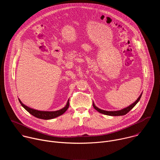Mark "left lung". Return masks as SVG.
Returning a JSON list of instances; mask_svg holds the SVG:
<instances>
[{
  "label": "left lung",
  "mask_w": 160,
  "mask_h": 160,
  "mask_svg": "<svg viewBox=\"0 0 160 160\" xmlns=\"http://www.w3.org/2000/svg\"><path fill=\"white\" fill-rule=\"evenodd\" d=\"M141 96H142V94L140 95V96L138 98V99H137L133 103H132L131 105H130L129 106H128V107H127L125 108H123V109H122L121 110H118V111H105V110H102V109H101L98 108L94 104H93V106L95 108V109H96L98 111H99L101 113L104 114V115H109V116H123V115H126L127 112H128L136 105V104L138 103L139 102V101L140 100Z\"/></svg>",
  "instance_id": "obj_1"
}]
</instances>
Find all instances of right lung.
<instances>
[{"instance_id": "1", "label": "right lung", "mask_w": 160, "mask_h": 160, "mask_svg": "<svg viewBox=\"0 0 160 160\" xmlns=\"http://www.w3.org/2000/svg\"><path fill=\"white\" fill-rule=\"evenodd\" d=\"M19 102H20L21 104L22 105V106L28 112H30L31 115H32L33 116H34L38 118L43 119V120H51V119H53L59 116L62 115V114H64L65 112V111L68 109V108H69V105H70L69 100H68L66 105L63 108H62L59 110L55 111H38V110H36V109L30 108L22 104L21 102V101H19Z\"/></svg>"}]
</instances>
